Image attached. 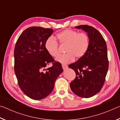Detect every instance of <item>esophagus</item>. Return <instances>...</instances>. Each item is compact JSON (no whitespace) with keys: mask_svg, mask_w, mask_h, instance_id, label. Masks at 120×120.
<instances>
[{"mask_svg":"<svg viewBox=\"0 0 120 120\" xmlns=\"http://www.w3.org/2000/svg\"><path fill=\"white\" fill-rule=\"evenodd\" d=\"M62 67L63 69H64V70H65L66 69L68 68V66H65V65H62Z\"/></svg>","mask_w":120,"mask_h":120,"instance_id":"1","label":"esophagus"}]
</instances>
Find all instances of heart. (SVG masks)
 Here are the masks:
<instances>
[{
  "instance_id": "obj_1",
  "label": "heart",
  "mask_w": 120,
  "mask_h": 120,
  "mask_svg": "<svg viewBox=\"0 0 120 120\" xmlns=\"http://www.w3.org/2000/svg\"><path fill=\"white\" fill-rule=\"evenodd\" d=\"M56 38L61 45H66V54L56 59V61L61 64H68L72 62L75 58L80 59L85 55L89 47V37L85 33H79L67 29L59 33ZM45 47L51 56L56 58L59 55L58 42L53 37L49 38L46 41Z\"/></svg>"
}]
</instances>
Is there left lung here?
<instances>
[{"label": "left lung", "instance_id": "obj_1", "mask_svg": "<svg viewBox=\"0 0 120 120\" xmlns=\"http://www.w3.org/2000/svg\"><path fill=\"white\" fill-rule=\"evenodd\" d=\"M75 28L86 32L89 45L83 57L68 66L76 74L70 86L74 94L89 98L100 92L104 84L109 68L107 46L101 34L94 27L82 25Z\"/></svg>", "mask_w": 120, "mask_h": 120}]
</instances>
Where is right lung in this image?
<instances>
[{
  "label": "right lung",
  "instance_id": "1",
  "mask_svg": "<svg viewBox=\"0 0 120 120\" xmlns=\"http://www.w3.org/2000/svg\"><path fill=\"white\" fill-rule=\"evenodd\" d=\"M53 30L33 26L23 32L14 49V70L21 90L26 96L35 100L47 97L63 71L61 64L54 62L48 53L45 44ZM53 66L43 72L47 65Z\"/></svg>",
  "mask_w": 120,
  "mask_h": 120
}]
</instances>
